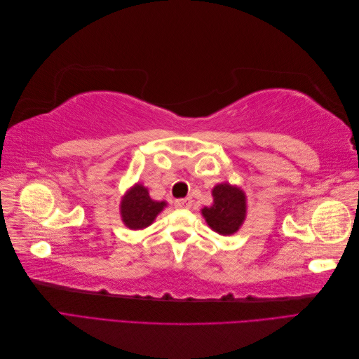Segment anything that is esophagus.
I'll return each mask as SVG.
<instances>
[{
	"label": "esophagus",
	"mask_w": 359,
	"mask_h": 359,
	"mask_svg": "<svg viewBox=\"0 0 359 359\" xmlns=\"http://www.w3.org/2000/svg\"><path fill=\"white\" fill-rule=\"evenodd\" d=\"M190 206H191V199H189V198L175 201V208H178V210H187V208H190Z\"/></svg>",
	"instance_id": "34e87169"
}]
</instances>
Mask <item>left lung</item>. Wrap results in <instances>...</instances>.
I'll return each instance as SVG.
<instances>
[{"mask_svg": "<svg viewBox=\"0 0 359 359\" xmlns=\"http://www.w3.org/2000/svg\"><path fill=\"white\" fill-rule=\"evenodd\" d=\"M212 205L202 210L206 223L220 235L235 233L245 220L247 202L244 191L240 187L223 182L212 189Z\"/></svg>", "mask_w": 359, "mask_h": 359, "instance_id": "1", "label": "left lung"}]
</instances>
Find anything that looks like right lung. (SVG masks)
I'll return each instance as SVG.
<instances>
[{
	"instance_id": "1",
	"label": "right lung",
	"mask_w": 359,
	"mask_h": 359,
	"mask_svg": "<svg viewBox=\"0 0 359 359\" xmlns=\"http://www.w3.org/2000/svg\"><path fill=\"white\" fill-rule=\"evenodd\" d=\"M165 206L166 202L151 199L148 189L142 184H135L123 196L119 210H121V219L128 229L139 231L153 223Z\"/></svg>"
}]
</instances>
